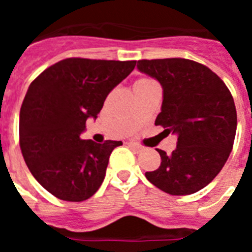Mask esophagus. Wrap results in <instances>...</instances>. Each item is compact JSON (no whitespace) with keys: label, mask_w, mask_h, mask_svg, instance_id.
<instances>
[{"label":"esophagus","mask_w":252,"mask_h":252,"mask_svg":"<svg viewBox=\"0 0 252 252\" xmlns=\"http://www.w3.org/2000/svg\"><path fill=\"white\" fill-rule=\"evenodd\" d=\"M128 145H130V148L133 149L135 151H141L142 149H144L141 145H140V144H137V142H133V141L128 142Z\"/></svg>","instance_id":"esophagus-1"}]
</instances>
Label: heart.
<instances>
[{
	"instance_id": "obj_1",
	"label": "heart",
	"mask_w": 252,
	"mask_h": 252,
	"mask_svg": "<svg viewBox=\"0 0 252 252\" xmlns=\"http://www.w3.org/2000/svg\"><path fill=\"white\" fill-rule=\"evenodd\" d=\"M146 81H149V79H140V81H137V82H146Z\"/></svg>"
}]
</instances>
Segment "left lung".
<instances>
[{"instance_id": "left-lung-1", "label": "left lung", "mask_w": 252, "mask_h": 252, "mask_svg": "<svg viewBox=\"0 0 252 252\" xmlns=\"http://www.w3.org/2000/svg\"><path fill=\"white\" fill-rule=\"evenodd\" d=\"M137 69L162 88L155 125L178 136L169 155L157 149L161 164L146 179L171 195L193 194L215 179L232 150L237 115L231 92L211 69L189 59L139 60Z\"/></svg>"}]
</instances>
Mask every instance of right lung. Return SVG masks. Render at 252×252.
Returning a JSON list of instances; mask_svg holds the SVG:
<instances>
[{
    "instance_id": "obj_1",
    "label": "right lung",
    "mask_w": 252,
    "mask_h": 252,
    "mask_svg": "<svg viewBox=\"0 0 252 252\" xmlns=\"http://www.w3.org/2000/svg\"><path fill=\"white\" fill-rule=\"evenodd\" d=\"M136 65L135 60L68 58L45 69L29 87L20 110V148L31 174L59 199L92 197L121 141L82 140L86 121Z\"/></svg>"
}]
</instances>
